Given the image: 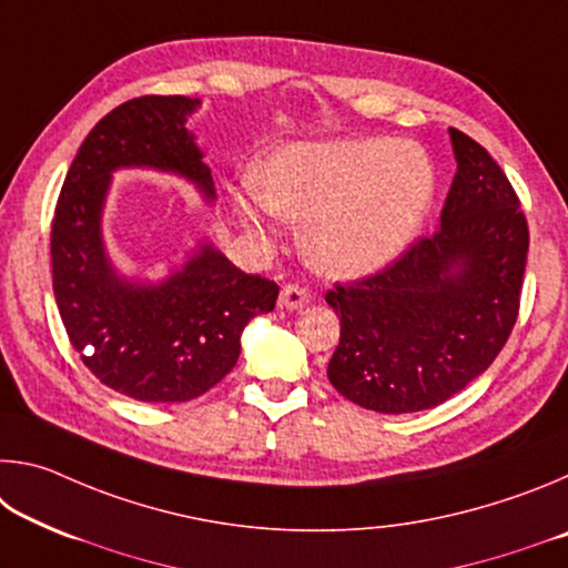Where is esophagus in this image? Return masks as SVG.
Wrapping results in <instances>:
<instances>
[{
    "label": "esophagus",
    "mask_w": 568,
    "mask_h": 568,
    "mask_svg": "<svg viewBox=\"0 0 568 568\" xmlns=\"http://www.w3.org/2000/svg\"><path fill=\"white\" fill-rule=\"evenodd\" d=\"M307 301H311V293L297 283H287L281 291V305L285 311H301V307L307 305Z\"/></svg>",
    "instance_id": "34e87169"
}]
</instances>
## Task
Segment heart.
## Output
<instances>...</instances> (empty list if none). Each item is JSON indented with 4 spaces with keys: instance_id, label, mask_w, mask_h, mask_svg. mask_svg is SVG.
Segmentation results:
<instances>
[{
    "instance_id": "b5f03b06",
    "label": "heart",
    "mask_w": 568,
    "mask_h": 568,
    "mask_svg": "<svg viewBox=\"0 0 568 568\" xmlns=\"http://www.w3.org/2000/svg\"><path fill=\"white\" fill-rule=\"evenodd\" d=\"M436 195L434 165L410 142L355 138L287 145L233 195L240 223L257 235L273 220H305L303 247L331 275H363L393 261Z\"/></svg>"
}]
</instances>
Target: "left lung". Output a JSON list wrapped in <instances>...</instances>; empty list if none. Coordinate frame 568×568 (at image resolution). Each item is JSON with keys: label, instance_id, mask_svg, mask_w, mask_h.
<instances>
[{"label": "left lung", "instance_id": "1", "mask_svg": "<svg viewBox=\"0 0 568 568\" xmlns=\"http://www.w3.org/2000/svg\"><path fill=\"white\" fill-rule=\"evenodd\" d=\"M458 172L440 227L383 271L335 283L333 388L361 408H434L478 378L511 335L528 253L516 190L476 140L450 128Z\"/></svg>", "mask_w": 568, "mask_h": 568}]
</instances>
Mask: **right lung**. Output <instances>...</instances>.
<instances>
[{
    "instance_id": "add662e5",
    "label": "right lung",
    "mask_w": 568,
    "mask_h": 568,
    "mask_svg": "<svg viewBox=\"0 0 568 568\" xmlns=\"http://www.w3.org/2000/svg\"><path fill=\"white\" fill-rule=\"evenodd\" d=\"M197 104L182 94H142L104 114L77 150L52 217V291L67 338L94 378L145 403L192 400L223 381L247 321L271 313L281 293L207 245L160 285L120 281L104 255L100 215L112 170L178 172L215 197L185 128Z\"/></svg>"
}]
</instances>
